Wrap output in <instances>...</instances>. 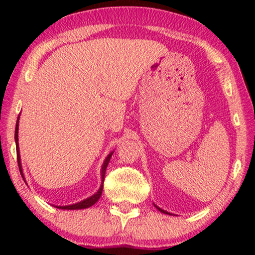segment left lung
Here are the masks:
<instances>
[{
    "mask_svg": "<svg viewBox=\"0 0 255 255\" xmlns=\"http://www.w3.org/2000/svg\"><path fill=\"white\" fill-rule=\"evenodd\" d=\"M155 207H156V208L159 210V211H161V213H163V214H167V215H172V214H170V213H167V211H165V210H163L162 208H159V207H157L156 205H154Z\"/></svg>",
    "mask_w": 255,
    "mask_h": 255,
    "instance_id": "1",
    "label": "left lung"
}]
</instances>
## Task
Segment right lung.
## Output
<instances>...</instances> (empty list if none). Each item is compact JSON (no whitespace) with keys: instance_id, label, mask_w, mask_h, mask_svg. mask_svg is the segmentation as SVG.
Returning a JSON list of instances; mask_svg holds the SVG:
<instances>
[{"instance_id":"obj_1","label":"right lung","mask_w":255,"mask_h":255,"mask_svg":"<svg viewBox=\"0 0 255 255\" xmlns=\"http://www.w3.org/2000/svg\"><path fill=\"white\" fill-rule=\"evenodd\" d=\"M19 118L16 120V125H15V132H14V139H15V146H16V156H18V164H19V170H20V173L22 175V178L25 182V179H24V174H23V171H22V165H21V157H20V150H19V136H18V131H19ZM112 154L114 152H111L108 156L106 157L105 162L102 164V167H101V185L100 188H99L98 191L92 195L91 197L86 198V199L82 200L80 202H76V204H73V205H68V206H54L56 208L58 209H66V210H75V209H85V208H89V207L93 206L96 202L100 199L101 197V193H102V190H103V181H105V175H106V169L108 166V164H109L110 158L112 156ZM27 183V182H25Z\"/></svg>"}]
</instances>
